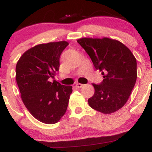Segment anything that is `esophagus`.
Here are the masks:
<instances>
[{
	"instance_id": "esophagus-1",
	"label": "esophagus",
	"mask_w": 152,
	"mask_h": 152,
	"mask_svg": "<svg viewBox=\"0 0 152 152\" xmlns=\"http://www.w3.org/2000/svg\"><path fill=\"white\" fill-rule=\"evenodd\" d=\"M83 86V84H81V83H76V86L77 87V88H81V87Z\"/></svg>"
}]
</instances>
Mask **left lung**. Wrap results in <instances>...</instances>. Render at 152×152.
Masks as SVG:
<instances>
[{
	"mask_svg": "<svg viewBox=\"0 0 152 152\" xmlns=\"http://www.w3.org/2000/svg\"><path fill=\"white\" fill-rule=\"evenodd\" d=\"M77 42L104 77L100 84L93 83L95 93L88 99V104L103 114L118 111L129 98L137 81V60L133 53L122 43L109 38H82Z\"/></svg>",
	"mask_w": 152,
	"mask_h": 152,
	"instance_id": "1",
	"label": "left lung"
}]
</instances>
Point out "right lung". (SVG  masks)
Instances as JSON below:
<instances>
[{
	"label": "right lung",
	"instance_id": "obj_1",
	"mask_svg": "<svg viewBox=\"0 0 152 152\" xmlns=\"http://www.w3.org/2000/svg\"><path fill=\"white\" fill-rule=\"evenodd\" d=\"M66 41L42 43L26 51L15 68V78L24 105L31 115L47 124L57 123L65 114L72 86L54 80Z\"/></svg>",
	"mask_w": 152,
	"mask_h": 152
}]
</instances>
